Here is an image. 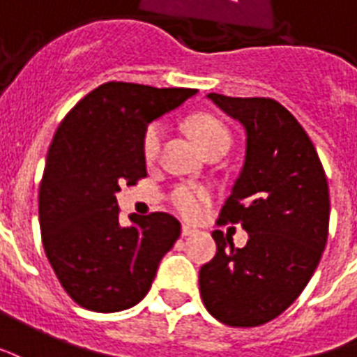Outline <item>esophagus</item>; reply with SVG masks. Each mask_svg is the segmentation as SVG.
Segmentation results:
<instances>
[{
    "mask_svg": "<svg viewBox=\"0 0 357 357\" xmlns=\"http://www.w3.org/2000/svg\"><path fill=\"white\" fill-rule=\"evenodd\" d=\"M196 232V230H194V228H190V226H182V236H184V238H186V236H192V234Z\"/></svg>",
    "mask_w": 357,
    "mask_h": 357,
    "instance_id": "34e87169",
    "label": "esophagus"
}]
</instances>
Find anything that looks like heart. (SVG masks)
I'll list each match as a JSON object with an SVG mask.
<instances>
[{
	"label": "heart",
	"instance_id": "1",
	"mask_svg": "<svg viewBox=\"0 0 357 357\" xmlns=\"http://www.w3.org/2000/svg\"><path fill=\"white\" fill-rule=\"evenodd\" d=\"M190 135L194 137L197 146L202 148L205 153L215 152V150H228L232 144V132L226 127L217 116L213 114H194L188 119ZM165 129L161 123H150L142 137V155L146 161H153L160 153L161 142H163ZM171 202L175 205V209L186 218H197L205 209V205L209 202V192L204 186L196 184H181L173 190Z\"/></svg>",
	"mask_w": 357,
	"mask_h": 357
}]
</instances>
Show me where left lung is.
Returning <instances> with one entry per match:
<instances>
[{"label": "left lung", "instance_id": "obj_1", "mask_svg": "<svg viewBox=\"0 0 357 357\" xmlns=\"http://www.w3.org/2000/svg\"><path fill=\"white\" fill-rule=\"evenodd\" d=\"M247 131L245 163L218 215L241 225L245 247L215 230L217 255L199 270L205 308L230 327H259L295 303L319 264L329 234V186L310 137L264 96L209 93Z\"/></svg>", "mask_w": 357, "mask_h": 357}]
</instances>
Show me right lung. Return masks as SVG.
<instances>
[{
  "mask_svg": "<svg viewBox=\"0 0 357 357\" xmlns=\"http://www.w3.org/2000/svg\"><path fill=\"white\" fill-rule=\"evenodd\" d=\"M196 93L108 82L83 96L54 132L40 184L41 241L61 285L83 308L139 304L181 236L169 213L119 225L116 192L146 176L148 123Z\"/></svg>",
  "mask_w": 357,
  "mask_h": 357,
  "instance_id": "1",
  "label": "right lung"
}]
</instances>
